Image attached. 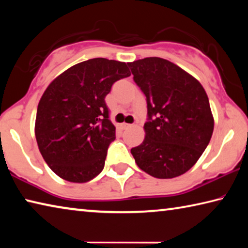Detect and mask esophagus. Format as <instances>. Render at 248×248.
<instances>
[{
  "label": "esophagus",
  "mask_w": 248,
  "mask_h": 248,
  "mask_svg": "<svg viewBox=\"0 0 248 248\" xmlns=\"http://www.w3.org/2000/svg\"><path fill=\"white\" fill-rule=\"evenodd\" d=\"M120 127H121V129H124H124H128V128L131 127V124L124 123V124H120Z\"/></svg>",
  "instance_id": "obj_1"
}]
</instances>
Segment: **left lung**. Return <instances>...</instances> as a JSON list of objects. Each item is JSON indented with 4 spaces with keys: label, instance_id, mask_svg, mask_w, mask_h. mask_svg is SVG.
Returning a JSON list of instances; mask_svg holds the SVG:
<instances>
[{
    "label": "left lung",
    "instance_id": "8db88e82",
    "mask_svg": "<svg viewBox=\"0 0 248 248\" xmlns=\"http://www.w3.org/2000/svg\"><path fill=\"white\" fill-rule=\"evenodd\" d=\"M148 104L145 138L131 149L137 165L155 178L189 170L207 148L215 120L209 98L197 79L165 59L129 62Z\"/></svg>",
    "mask_w": 248,
    "mask_h": 248
}]
</instances>
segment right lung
<instances>
[{"label":"right lung","mask_w":248,"mask_h":248,"mask_svg":"<svg viewBox=\"0 0 248 248\" xmlns=\"http://www.w3.org/2000/svg\"><path fill=\"white\" fill-rule=\"evenodd\" d=\"M131 75L124 62L90 59L49 84L37 108L35 134L41 155L59 177L86 183L103 170L116 128L105 97Z\"/></svg>","instance_id":"obj_1"}]
</instances>
